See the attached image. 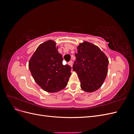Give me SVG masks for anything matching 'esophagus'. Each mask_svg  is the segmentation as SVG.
Segmentation results:
<instances>
[{"instance_id": "34e87169", "label": "esophagus", "mask_w": 134, "mask_h": 134, "mask_svg": "<svg viewBox=\"0 0 134 134\" xmlns=\"http://www.w3.org/2000/svg\"><path fill=\"white\" fill-rule=\"evenodd\" d=\"M68 64L69 65H70L71 67H72V61H70V62L68 63Z\"/></svg>"}]
</instances>
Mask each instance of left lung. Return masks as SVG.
<instances>
[{"label": "left lung", "mask_w": 134, "mask_h": 134, "mask_svg": "<svg viewBox=\"0 0 134 134\" xmlns=\"http://www.w3.org/2000/svg\"><path fill=\"white\" fill-rule=\"evenodd\" d=\"M72 69L80 82V87L87 92L97 91L102 86L108 72V59L100 48L84 41L77 47Z\"/></svg>", "instance_id": "obj_1"}]
</instances>
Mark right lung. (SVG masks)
Segmentation results:
<instances>
[{"mask_svg":"<svg viewBox=\"0 0 134 134\" xmlns=\"http://www.w3.org/2000/svg\"><path fill=\"white\" fill-rule=\"evenodd\" d=\"M56 42L48 40L40 44L31 58L28 67L35 82L47 92H58L66 86L71 68L63 65Z\"/></svg>","mask_w":134,"mask_h":134,"instance_id":"obj_1","label":"right lung"}]
</instances>
